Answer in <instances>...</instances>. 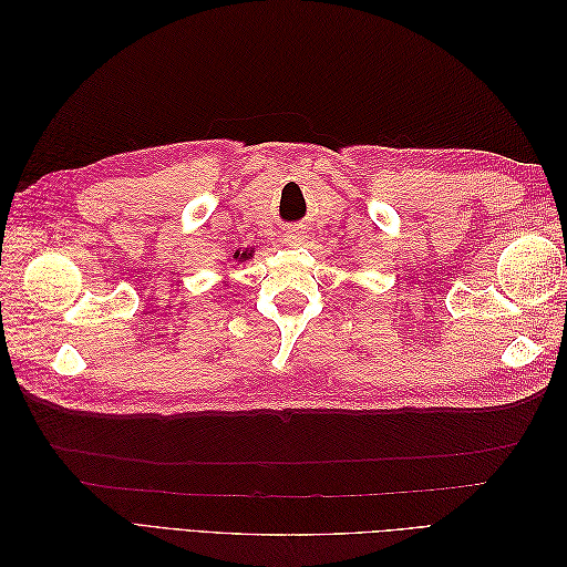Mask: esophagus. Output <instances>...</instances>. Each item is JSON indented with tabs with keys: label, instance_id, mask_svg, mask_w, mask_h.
<instances>
[{
	"label": "esophagus",
	"instance_id": "obj_1",
	"mask_svg": "<svg viewBox=\"0 0 567 567\" xmlns=\"http://www.w3.org/2000/svg\"><path fill=\"white\" fill-rule=\"evenodd\" d=\"M305 241H307V231H302V229H293V231L286 234L288 246H302Z\"/></svg>",
	"mask_w": 567,
	"mask_h": 567
}]
</instances>
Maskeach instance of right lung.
I'll list each match as a JSON object with an SVG mask.
<instances>
[{"label":"right lung","mask_w":567,"mask_h":567,"mask_svg":"<svg viewBox=\"0 0 567 567\" xmlns=\"http://www.w3.org/2000/svg\"><path fill=\"white\" fill-rule=\"evenodd\" d=\"M252 252H255V248H246V250H236L234 255H229V260H234V262H246V260H252Z\"/></svg>","instance_id":"obj_1"}]
</instances>
